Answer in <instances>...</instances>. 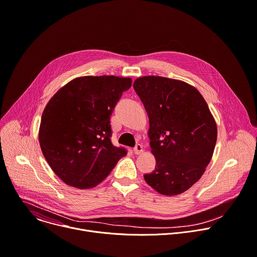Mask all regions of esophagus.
Instances as JSON below:
<instances>
[{"label":"esophagus","instance_id":"esophagus-1","mask_svg":"<svg viewBox=\"0 0 257 257\" xmlns=\"http://www.w3.org/2000/svg\"><path fill=\"white\" fill-rule=\"evenodd\" d=\"M134 153L136 154V155H141L143 152H144V148H143V146L142 145H139V144H137L136 146H135V148H134Z\"/></svg>","mask_w":257,"mask_h":257}]
</instances>
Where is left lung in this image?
Instances as JSON below:
<instances>
[{"label": "left lung", "instance_id": "left-lung-1", "mask_svg": "<svg viewBox=\"0 0 257 257\" xmlns=\"http://www.w3.org/2000/svg\"><path fill=\"white\" fill-rule=\"evenodd\" d=\"M150 119L149 137L156 169L145 175L158 193L175 196L188 191L211 161L217 127L201 93L174 79L146 76L133 84Z\"/></svg>", "mask_w": 257, "mask_h": 257}]
</instances>
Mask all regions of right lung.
<instances>
[{
    "instance_id": "1",
    "label": "right lung",
    "mask_w": 257,
    "mask_h": 257,
    "mask_svg": "<svg viewBox=\"0 0 257 257\" xmlns=\"http://www.w3.org/2000/svg\"><path fill=\"white\" fill-rule=\"evenodd\" d=\"M131 78L86 76L60 88L44 108L39 142L54 173L85 190L107 177L127 155L111 144L110 115Z\"/></svg>"
}]
</instances>
